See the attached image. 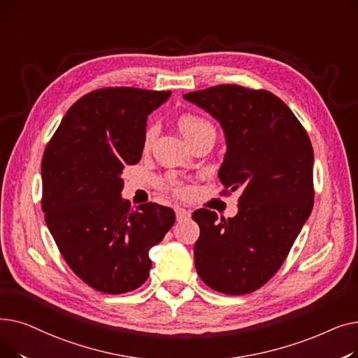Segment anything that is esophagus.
<instances>
[{
	"label": "esophagus",
	"mask_w": 358,
	"mask_h": 358,
	"mask_svg": "<svg viewBox=\"0 0 358 358\" xmlns=\"http://www.w3.org/2000/svg\"><path fill=\"white\" fill-rule=\"evenodd\" d=\"M176 216H177V220L181 222V220H185V219L190 217V212L182 209V208H177L176 209Z\"/></svg>",
	"instance_id": "esophagus-1"
}]
</instances>
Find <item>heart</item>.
Masks as SVG:
<instances>
[{
	"mask_svg": "<svg viewBox=\"0 0 358 358\" xmlns=\"http://www.w3.org/2000/svg\"><path fill=\"white\" fill-rule=\"evenodd\" d=\"M178 127L181 130V134L190 142L197 139L200 135L206 134V131L213 130V126L210 122H208L197 115H192V113H185V115H181L178 117ZM155 135H157V129L154 126H150L145 130L143 149H148L150 145H152ZM161 185L164 187V189L171 190L173 193H176L178 196H184V194H187V192H189V189H187V187L181 181L176 180L173 176L165 177L161 181Z\"/></svg>",
	"mask_w": 358,
	"mask_h": 358,
	"instance_id": "obj_1",
	"label": "heart"
}]
</instances>
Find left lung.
<instances>
[{"instance_id":"1","label":"left lung","mask_w":358,"mask_h":358,"mask_svg":"<svg viewBox=\"0 0 358 358\" xmlns=\"http://www.w3.org/2000/svg\"><path fill=\"white\" fill-rule=\"evenodd\" d=\"M222 126L228 150L222 194L241 192L235 217L199 209L194 262L224 294L255 292L278 271L313 208V149L305 127L273 92L222 84L182 96Z\"/></svg>"}]
</instances>
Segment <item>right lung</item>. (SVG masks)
I'll list each match as a JSON object with an SVG mask.
<instances>
[{
	"mask_svg": "<svg viewBox=\"0 0 358 358\" xmlns=\"http://www.w3.org/2000/svg\"><path fill=\"white\" fill-rule=\"evenodd\" d=\"M171 91L94 90L66 111L42 158V210L69 268L94 290L141 287L149 250L176 222L157 203L134 210L122 199L126 165L141 161L148 116Z\"/></svg>",
	"mask_w": 358,
	"mask_h": 358,
	"instance_id": "add662e5",
	"label": "right lung"
}]
</instances>
